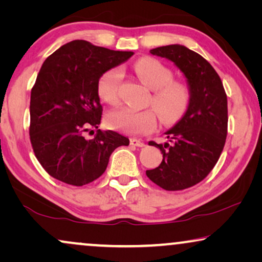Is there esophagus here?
<instances>
[{
    "mask_svg": "<svg viewBox=\"0 0 262 262\" xmlns=\"http://www.w3.org/2000/svg\"><path fill=\"white\" fill-rule=\"evenodd\" d=\"M130 144L132 146H138V148H142V146H144V142L139 141V139H136V138H132L130 141Z\"/></svg>",
    "mask_w": 262,
    "mask_h": 262,
    "instance_id": "34e87169",
    "label": "esophagus"
}]
</instances>
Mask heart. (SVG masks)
<instances>
[{
  "label": "heart",
  "mask_w": 262,
  "mask_h": 262,
  "mask_svg": "<svg viewBox=\"0 0 262 262\" xmlns=\"http://www.w3.org/2000/svg\"><path fill=\"white\" fill-rule=\"evenodd\" d=\"M134 68L143 83L152 89L150 103L155 107L163 123L170 124L180 119L191 99L188 88L181 82L173 81V71L157 59L142 58ZM121 78L123 73L119 68H112L100 76L98 94L102 101L110 105L118 102ZM106 121L114 130L130 135H142L155 130L157 114L151 108L138 111L121 107L107 114Z\"/></svg>",
  "instance_id": "heart-1"
}]
</instances>
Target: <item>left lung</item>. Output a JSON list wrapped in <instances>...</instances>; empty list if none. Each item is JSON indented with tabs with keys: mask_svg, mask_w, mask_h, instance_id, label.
<instances>
[{
	"mask_svg": "<svg viewBox=\"0 0 262 262\" xmlns=\"http://www.w3.org/2000/svg\"><path fill=\"white\" fill-rule=\"evenodd\" d=\"M167 58L184 74L189 103L181 119L166 132L168 142H150L163 154L146 177L167 191H180L204 180L223 151L228 132V100L223 83L212 66L199 53L173 44L150 50Z\"/></svg>",
	"mask_w": 262,
	"mask_h": 262,
	"instance_id": "8db88e82",
	"label": "left lung"
}]
</instances>
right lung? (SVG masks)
Masks as SVG:
<instances>
[{"label":"right lung","mask_w":262,"mask_h":262,"mask_svg":"<svg viewBox=\"0 0 262 262\" xmlns=\"http://www.w3.org/2000/svg\"><path fill=\"white\" fill-rule=\"evenodd\" d=\"M131 56L73 40L42 63L31 92L30 137L35 157L52 178L89 184L103 174L114 149L128 145V138L111 130H98L93 139L83 134L101 121L100 76Z\"/></svg>","instance_id":"add662e5"}]
</instances>
